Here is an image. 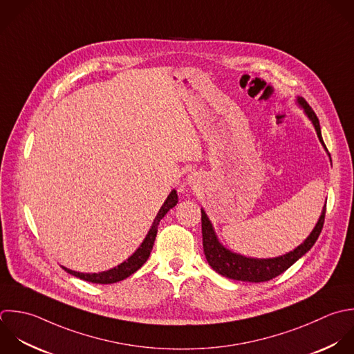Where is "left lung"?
I'll use <instances>...</instances> for the list:
<instances>
[{
    "label": "left lung",
    "mask_w": 354,
    "mask_h": 354,
    "mask_svg": "<svg viewBox=\"0 0 354 354\" xmlns=\"http://www.w3.org/2000/svg\"><path fill=\"white\" fill-rule=\"evenodd\" d=\"M297 104L304 110L305 115L313 124L320 143L323 145V147L328 153V150L324 145L323 136H322L320 122H319V118H317L316 113L308 104V102L301 96L297 97ZM328 157H330V161H331L330 153H328ZM324 216H326V205L323 207L322 215H320L315 229L312 230V233L308 236V239L302 244H299L295 250H292V251H290L284 255L263 259V258L244 257L241 254L233 252L232 250L226 248L219 241L208 215L201 208V229H203L204 254H205V258H207L209 266L223 277H227L230 280H237V281H247V283L269 281V280L277 277L279 274L284 273L298 259H301L308 251H310V248L315 245V243L317 241V239L322 233V229H323V225H324Z\"/></svg>",
    "instance_id": "left-lung-1"
}]
</instances>
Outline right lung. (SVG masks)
Here are the masks:
<instances>
[{"label":"right lung","mask_w":354,"mask_h":354,"mask_svg":"<svg viewBox=\"0 0 354 354\" xmlns=\"http://www.w3.org/2000/svg\"><path fill=\"white\" fill-rule=\"evenodd\" d=\"M176 204H178V194H176V190L174 189L168 194V197L164 201V204L161 205V208H160L158 214L156 215V218L153 221V225L150 226V229H149L146 237L143 239L142 244L138 247V250L127 261H124L122 263L117 265L115 268L109 269L106 272H99V273H80V272H75V270H70V269H67L64 266H62V268L67 273H70L71 276L78 277V279L85 280V281H89V283H95V284H113V283H118V281L129 277L136 270H139L146 263V261L149 259L150 252H151L153 245H154V240H156V236H157V229H158L160 221Z\"/></svg>","instance_id":"obj_1"}]
</instances>
